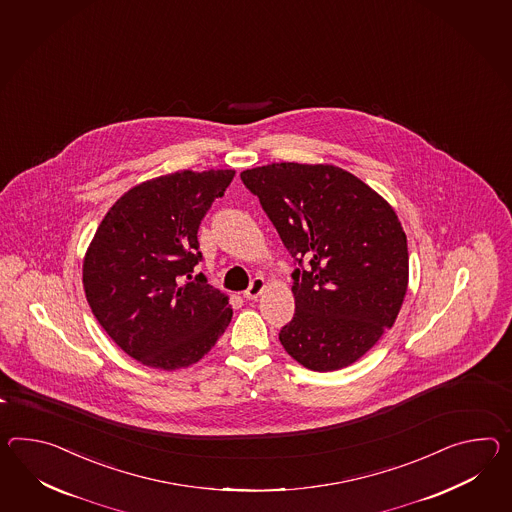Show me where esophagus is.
Returning a JSON list of instances; mask_svg holds the SVG:
<instances>
[{
  "label": "esophagus",
  "mask_w": 512,
  "mask_h": 512,
  "mask_svg": "<svg viewBox=\"0 0 512 512\" xmlns=\"http://www.w3.org/2000/svg\"><path fill=\"white\" fill-rule=\"evenodd\" d=\"M264 288H266L264 279H262V277H255V279L251 281L250 288L244 292V298H246V300H257L262 292H264Z\"/></svg>",
  "instance_id": "34e87169"
}]
</instances>
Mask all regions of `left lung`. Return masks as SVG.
Masks as SVG:
<instances>
[{
    "label": "left lung",
    "mask_w": 512,
    "mask_h": 512,
    "mask_svg": "<svg viewBox=\"0 0 512 512\" xmlns=\"http://www.w3.org/2000/svg\"><path fill=\"white\" fill-rule=\"evenodd\" d=\"M298 261L296 314L279 340L294 361L333 372L359 361L398 318L407 237L374 188L333 164L272 163L240 174Z\"/></svg>",
    "instance_id": "1"
}]
</instances>
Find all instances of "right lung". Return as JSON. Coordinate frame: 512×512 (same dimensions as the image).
<instances>
[{"mask_svg":"<svg viewBox=\"0 0 512 512\" xmlns=\"http://www.w3.org/2000/svg\"><path fill=\"white\" fill-rule=\"evenodd\" d=\"M235 170H181L129 188L83 261V288L105 333L140 364L187 368L211 351L233 309L205 275L198 229Z\"/></svg>","mask_w":512,"mask_h":512,"instance_id":"add662e5","label":"right lung"}]
</instances>
